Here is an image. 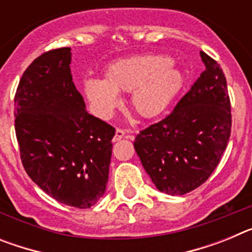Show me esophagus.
<instances>
[{"label":"esophagus","instance_id":"esophagus-1","mask_svg":"<svg viewBox=\"0 0 252 252\" xmlns=\"http://www.w3.org/2000/svg\"><path fill=\"white\" fill-rule=\"evenodd\" d=\"M125 130H122V128H117L116 130V133H115V136H113V141H120V140L122 139V137L125 136Z\"/></svg>","mask_w":252,"mask_h":252}]
</instances>
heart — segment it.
<instances>
[{
	"instance_id": "1",
	"label": "heart",
	"mask_w": 252,
	"mask_h": 252,
	"mask_svg": "<svg viewBox=\"0 0 252 252\" xmlns=\"http://www.w3.org/2000/svg\"><path fill=\"white\" fill-rule=\"evenodd\" d=\"M183 82V73L169 57L140 54L111 63L104 70V79L84 81L83 92L102 119L111 117L120 106L119 94L130 92L135 112L150 119L170 103Z\"/></svg>"
}]
</instances>
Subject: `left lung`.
Instances as JSON below:
<instances>
[{
    "label": "left lung",
    "instance_id": "left-lung-1",
    "mask_svg": "<svg viewBox=\"0 0 252 252\" xmlns=\"http://www.w3.org/2000/svg\"><path fill=\"white\" fill-rule=\"evenodd\" d=\"M206 69L174 110L150 125L133 148L160 192L183 195L198 188L221 160L231 135V102L222 68L201 51Z\"/></svg>",
    "mask_w": 252,
    "mask_h": 252
}]
</instances>
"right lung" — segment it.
Returning a JSON list of instances; mask_svg holds the SVG:
<instances>
[{
    "label": "right lung",
    "mask_w": 252,
    "mask_h": 252,
    "mask_svg": "<svg viewBox=\"0 0 252 252\" xmlns=\"http://www.w3.org/2000/svg\"><path fill=\"white\" fill-rule=\"evenodd\" d=\"M70 60V48H60L28 66L15 94V131L31 180L60 203L90 208L106 190L116 130L87 112Z\"/></svg>",
    "instance_id": "1"
}]
</instances>
